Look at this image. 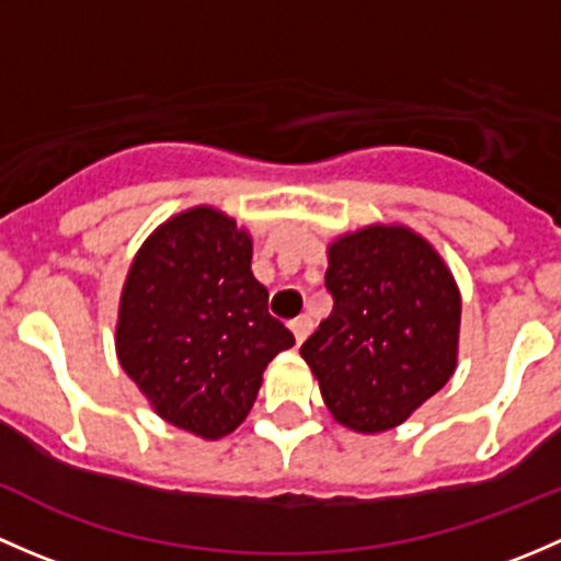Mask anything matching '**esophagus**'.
Listing matches in <instances>:
<instances>
[{
  "mask_svg": "<svg viewBox=\"0 0 561 561\" xmlns=\"http://www.w3.org/2000/svg\"><path fill=\"white\" fill-rule=\"evenodd\" d=\"M290 331H293V336H296V342L301 344L304 339H307L309 333H312V320H309L307 314L296 317V320H290Z\"/></svg>",
  "mask_w": 561,
  "mask_h": 561,
  "instance_id": "esophagus-1",
  "label": "esophagus"
}]
</instances>
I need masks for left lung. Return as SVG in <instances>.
<instances>
[{"instance_id": "obj_1", "label": "left lung", "mask_w": 561, "mask_h": 561, "mask_svg": "<svg viewBox=\"0 0 561 561\" xmlns=\"http://www.w3.org/2000/svg\"><path fill=\"white\" fill-rule=\"evenodd\" d=\"M333 309L301 344L328 410L375 434L399 426L456 369L461 298L448 265L407 228L358 230L328 249Z\"/></svg>"}]
</instances>
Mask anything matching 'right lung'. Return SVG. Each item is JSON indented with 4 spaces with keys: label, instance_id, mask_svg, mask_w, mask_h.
I'll return each mask as SVG.
<instances>
[{
    "label": "right lung",
    "instance_id": "add662e5",
    "mask_svg": "<svg viewBox=\"0 0 561 561\" xmlns=\"http://www.w3.org/2000/svg\"><path fill=\"white\" fill-rule=\"evenodd\" d=\"M293 344L252 276V239L225 214H179L135 254L118 307V364L173 426L206 439L233 432L265 366Z\"/></svg>",
    "mask_w": 561,
    "mask_h": 561
}]
</instances>
